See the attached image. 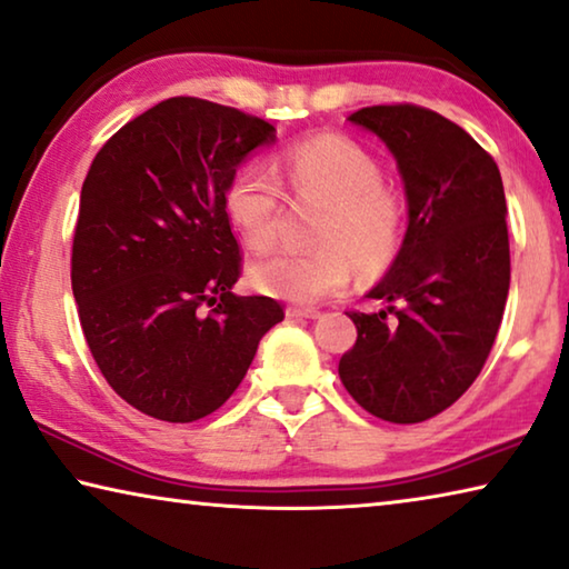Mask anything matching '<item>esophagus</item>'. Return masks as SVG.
Returning a JSON list of instances; mask_svg holds the SVG:
<instances>
[{"mask_svg":"<svg viewBox=\"0 0 569 569\" xmlns=\"http://www.w3.org/2000/svg\"><path fill=\"white\" fill-rule=\"evenodd\" d=\"M286 317L288 319H319L321 311L311 309V306H288Z\"/></svg>","mask_w":569,"mask_h":569,"instance_id":"obj_1","label":"esophagus"}]
</instances>
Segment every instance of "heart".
<instances>
[{
  "label": "heart",
  "instance_id": "b5f03b06",
  "mask_svg": "<svg viewBox=\"0 0 569 569\" xmlns=\"http://www.w3.org/2000/svg\"><path fill=\"white\" fill-rule=\"evenodd\" d=\"M288 192L301 204H321L319 250H283L250 268L260 293L293 303H313L349 286L355 268L380 278L398 260L408 236V202L382 179L372 151L341 133L293 143L278 161V174L258 161L240 167L224 189V212L250 250L266 252L281 238Z\"/></svg>",
  "mask_w": 569,
  "mask_h": 569
}]
</instances>
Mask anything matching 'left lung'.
<instances>
[{
	"label": "left lung",
	"mask_w": 569,
	"mask_h": 569,
	"mask_svg": "<svg viewBox=\"0 0 569 569\" xmlns=\"http://www.w3.org/2000/svg\"><path fill=\"white\" fill-rule=\"evenodd\" d=\"M398 159L408 236L367 299L349 311L355 347L339 359L347 392L387 422H422L450 408L489 359L509 296L507 200L499 167L461 126L412 103L349 116Z\"/></svg>",
	"instance_id": "obj_1"
}]
</instances>
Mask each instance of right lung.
Returning a JSON list of instances; mask_svg holds the SVG:
<instances>
[{
  "mask_svg": "<svg viewBox=\"0 0 569 569\" xmlns=\"http://www.w3.org/2000/svg\"><path fill=\"white\" fill-rule=\"evenodd\" d=\"M276 129L177 96L121 126L80 189L70 281L90 355L113 392L149 418L200 420L246 377L283 321L268 296H236L242 256L224 189Z\"/></svg>",
  "mask_w": 569,
  "mask_h": 569,
  "instance_id": "1",
  "label": "right lung"
}]
</instances>
